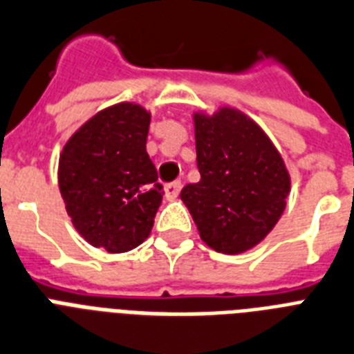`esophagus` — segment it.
I'll return each instance as SVG.
<instances>
[{
	"mask_svg": "<svg viewBox=\"0 0 354 354\" xmlns=\"http://www.w3.org/2000/svg\"><path fill=\"white\" fill-rule=\"evenodd\" d=\"M180 191H182V182H172L165 185V196H167V200H176Z\"/></svg>",
	"mask_w": 354,
	"mask_h": 354,
	"instance_id": "obj_1",
	"label": "esophagus"
}]
</instances>
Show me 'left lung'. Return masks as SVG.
Masks as SVG:
<instances>
[{
  "label": "left lung",
  "instance_id": "obj_1",
  "mask_svg": "<svg viewBox=\"0 0 354 354\" xmlns=\"http://www.w3.org/2000/svg\"><path fill=\"white\" fill-rule=\"evenodd\" d=\"M192 123L202 178L180 198L203 243L223 254L249 251L286 211L291 174L271 138L240 109L194 111Z\"/></svg>",
  "mask_w": 354,
  "mask_h": 354
}]
</instances>
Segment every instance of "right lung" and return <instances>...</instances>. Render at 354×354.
Wrapping results in <instances>:
<instances>
[{"label":"right lung","mask_w":354,"mask_h":354,"mask_svg":"<svg viewBox=\"0 0 354 354\" xmlns=\"http://www.w3.org/2000/svg\"><path fill=\"white\" fill-rule=\"evenodd\" d=\"M151 111L120 102L88 118L68 138L57 185L74 229L111 254L143 243L163 198L147 154Z\"/></svg>","instance_id":"add662e5"}]
</instances>
